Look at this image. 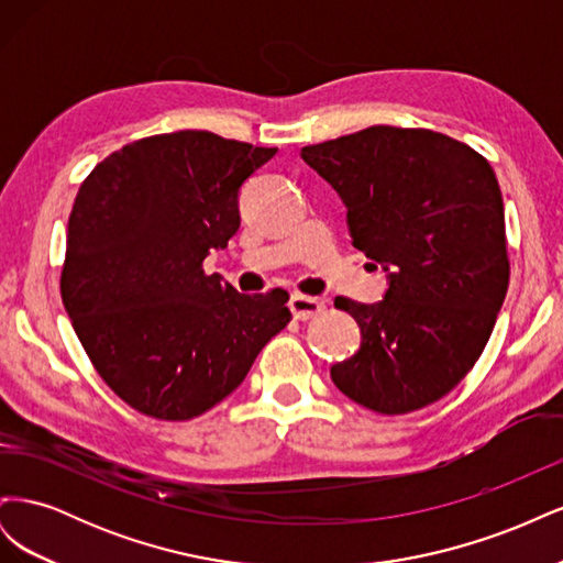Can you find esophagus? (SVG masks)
I'll return each instance as SVG.
<instances>
[{
  "label": "esophagus",
  "mask_w": 563,
  "mask_h": 563,
  "mask_svg": "<svg viewBox=\"0 0 563 563\" xmlns=\"http://www.w3.org/2000/svg\"><path fill=\"white\" fill-rule=\"evenodd\" d=\"M288 308H291L294 319L308 321V319H312V317H317V314L323 312V300L296 294V296H291V302H288Z\"/></svg>",
  "instance_id": "obj_1"
}]
</instances>
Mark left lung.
Instances as JSON below:
<instances>
[{"label":"left lung","instance_id":"obj_1","mask_svg":"<svg viewBox=\"0 0 563 563\" xmlns=\"http://www.w3.org/2000/svg\"><path fill=\"white\" fill-rule=\"evenodd\" d=\"M347 209L354 249L387 272L380 302L335 298L362 345L335 387L385 416L428 406L479 360L509 284L496 174L470 145L428 129L368 126L300 150Z\"/></svg>","mask_w":563,"mask_h":563}]
</instances>
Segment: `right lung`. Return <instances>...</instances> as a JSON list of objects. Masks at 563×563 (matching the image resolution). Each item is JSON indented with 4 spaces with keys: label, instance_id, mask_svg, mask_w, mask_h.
<instances>
[{
    "label": "right lung",
    "instance_id": "add662e5",
    "mask_svg": "<svg viewBox=\"0 0 563 563\" xmlns=\"http://www.w3.org/2000/svg\"><path fill=\"white\" fill-rule=\"evenodd\" d=\"M275 155L176 131L112 152L81 183L60 296L100 378L135 411L207 413L291 319L286 291L244 296L201 269L240 230L242 185Z\"/></svg>",
    "mask_w": 563,
    "mask_h": 563
}]
</instances>
